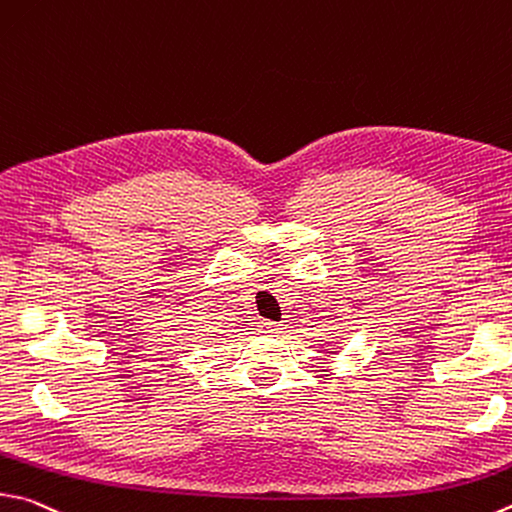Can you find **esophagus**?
Listing matches in <instances>:
<instances>
[{
    "label": "esophagus",
    "instance_id": "1",
    "mask_svg": "<svg viewBox=\"0 0 512 512\" xmlns=\"http://www.w3.org/2000/svg\"><path fill=\"white\" fill-rule=\"evenodd\" d=\"M284 324L282 322H273V320H262V331L264 333H280Z\"/></svg>",
    "mask_w": 512,
    "mask_h": 512
}]
</instances>
